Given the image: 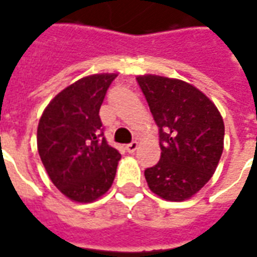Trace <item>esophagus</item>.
<instances>
[{"mask_svg": "<svg viewBox=\"0 0 257 257\" xmlns=\"http://www.w3.org/2000/svg\"><path fill=\"white\" fill-rule=\"evenodd\" d=\"M137 149H138V142L137 141H133L131 144L126 145V150L128 153H134Z\"/></svg>", "mask_w": 257, "mask_h": 257, "instance_id": "esophagus-1", "label": "esophagus"}]
</instances>
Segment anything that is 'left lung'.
Returning <instances> with one entry per match:
<instances>
[{
    "label": "left lung",
    "instance_id": "obj_1",
    "mask_svg": "<svg viewBox=\"0 0 257 257\" xmlns=\"http://www.w3.org/2000/svg\"><path fill=\"white\" fill-rule=\"evenodd\" d=\"M137 81L160 131L161 158L145 171L148 186L161 199H190L211 179L222 156V116L203 92L186 81L156 74Z\"/></svg>",
    "mask_w": 257,
    "mask_h": 257
}]
</instances>
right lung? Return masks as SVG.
<instances>
[{
  "mask_svg": "<svg viewBox=\"0 0 257 257\" xmlns=\"http://www.w3.org/2000/svg\"><path fill=\"white\" fill-rule=\"evenodd\" d=\"M116 73H101L69 85L44 108L38 152L48 177L78 203L99 199L112 186L120 153L107 144L99 111Z\"/></svg>",
  "mask_w": 257,
  "mask_h": 257,
  "instance_id": "right-lung-1",
  "label": "right lung"
}]
</instances>
